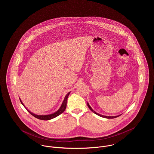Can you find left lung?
I'll return each mask as SVG.
<instances>
[{
	"label": "left lung",
	"mask_w": 154,
	"mask_h": 154,
	"mask_svg": "<svg viewBox=\"0 0 154 154\" xmlns=\"http://www.w3.org/2000/svg\"><path fill=\"white\" fill-rule=\"evenodd\" d=\"M87 105H88V107H89V109H90V110H91L92 112H94L95 114H96V115H97V116H100V117H102L103 118H108V119H110V118H117L118 117H119V116H102V115H100V114H98V113H97V112H96L95 111H94V110L92 109V108L91 107V106H89V104H88V103H87Z\"/></svg>",
	"instance_id": "left-lung-1"
}]
</instances>
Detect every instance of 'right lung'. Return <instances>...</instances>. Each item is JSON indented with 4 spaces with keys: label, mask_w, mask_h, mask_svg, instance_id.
<instances>
[{
    "label": "right lung",
    "mask_w": 154,
    "mask_h": 154,
    "mask_svg": "<svg viewBox=\"0 0 154 154\" xmlns=\"http://www.w3.org/2000/svg\"><path fill=\"white\" fill-rule=\"evenodd\" d=\"M70 92H69L66 95L65 97V99H64V100H63V102L62 103V105H61V106H60V109H59L57 112H54V113H53V114H49V115L39 116V115H36V114H35L31 112L30 111H29V110H28V109L25 107V106H24L23 104L22 103V101L20 99V102L21 103V104L25 107V108L26 110H28V111L29 112L31 115H32L33 117L36 118L37 119H42V120H50V119H51L57 117V116H58L60 114H61L62 112H63V111L65 110V109H66L67 97H68V96H69V95L70 94Z\"/></svg>",
    "instance_id": "1"
}]
</instances>
